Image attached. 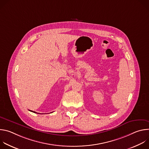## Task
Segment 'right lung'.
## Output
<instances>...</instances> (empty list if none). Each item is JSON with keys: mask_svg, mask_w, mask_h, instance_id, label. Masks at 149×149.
I'll return each instance as SVG.
<instances>
[{"mask_svg": "<svg viewBox=\"0 0 149 149\" xmlns=\"http://www.w3.org/2000/svg\"><path fill=\"white\" fill-rule=\"evenodd\" d=\"M29 111H32V112H33V113H36L35 111H31V110H29ZM38 114H39V113H38Z\"/></svg>", "mask_w": 149, "mask_h": 149, "instance_id": "right-lung-1", "label": "right lung"}]
</instances>
